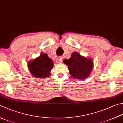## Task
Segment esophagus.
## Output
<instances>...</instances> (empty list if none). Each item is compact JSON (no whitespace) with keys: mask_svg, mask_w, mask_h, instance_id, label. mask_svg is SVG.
Segmentation results:
<instances>
[{"mask_svg":"<svg viewBox=\"0 0 123 123\" xmlns=\"http://www.w3.org/2000/svg\"><path fill=\"white\" fill-rule=\"evenodd\" d=\"M56 61L57 63H61V62H62V59L61 57H59V58H58L56 60Z\"/></svg>","mask_w":123,"mask_h":123,"instance_id":"esophagus-1","label":"esophagus"}]
</instances>
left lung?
<instances>
[{
  "instance_id": "obj_1",
  "label": "left lung",
  "mask_w": 123,
  "mask_h": 123,
  "mask_svg": "<svg viewBox=\"0 0 123 123\" xmlns=\"http://www.w3.org/2000/svg\"><path fill=\"white\" fill-rule=\"evenodd\" d=\"M64 62L68 65L69 74L77 79H85L89 76L93 67L92 59L81 56L78 52H73L71 57L64 60Z\"/></svg>"
}]
</instances>
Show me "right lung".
<instances>
[{
  "mask_svg": "<svg viewBox=\"0 0 123 123\" xmlns=\"http://www.w3.org/2000/svg\"><path fill=\"white\" fill-rule=\"evenodd\" d=\"M30 72L35 78H45L50 75V71L54 66L52 60L44 53L28 63Z\"/></svg>",
  "mask_w": 123,
  "mask_h": 123,
  "instance_id": "obj_1",
  "label": "right lung"
}]
</instances>
